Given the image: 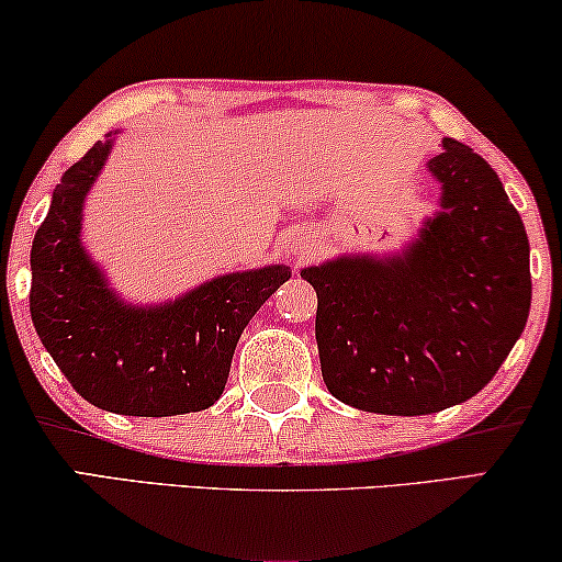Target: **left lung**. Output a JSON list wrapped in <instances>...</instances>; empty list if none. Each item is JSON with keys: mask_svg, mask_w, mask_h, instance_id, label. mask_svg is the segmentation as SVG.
Masks as SVG:
<instances>
[{"mask_svg": "<svg viewBox=\"0 0 562 562\" xmlns=\"http://www.w3.org/2000/svg\"><path fill=\"white\" fill-rule=\"evenodd\" d=\"M442 210L404 258L304 268L322 379L363 412L417 417L479 394L529 317V240L486 160L445 137L429 160Z\"/></svg>", "mask_w": 562, "mask_h": 562, "instance_id": "left-lung-1", "label": "left lung"}]
</instances>
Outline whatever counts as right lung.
I'll use <instances>...</instances> for the list:
<instances>
[{
  "label": "right lung",
  "instance_id": "obj_1",
  "mask_svg": "<svg viewBox=\"0 0 562 562\" xmlns=\"http://www.w3.org/2000/svg\"><path fill=\"white\" fill-rule=\"evenodd\" d=\"M112 140H99L64 173L37 227L30 314L60 373L89 404L127 417L202 412L225 391L243 329L291 279L286 266L214 279L173 304L117 302L79 243L81 204Z\"/></svg>",
  "mask_w": 562,
  "mask_h": 562
}]
</instances>
